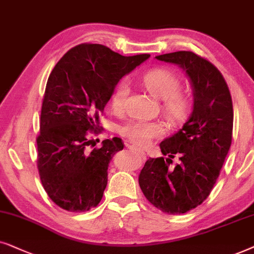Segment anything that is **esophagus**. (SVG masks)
I'll return each mask as SVG.
<instances>
[{
	"label": "esophagus",
	"mask_w": 254,
	"mask_h": 254,
	"mask_svg": "<svg viewBox=\"0 0 254 254\" xmlns=\"http://www.w3.org/2000/svg\"><path fill=\"white\" fill-rule=\"evenodd\" d=\"M129 148H130V150L134 151V152H137V153L139 154V155H141V157H143V158L146 157V154H145V152H144L143 150H140V148H137L136 146H132V145H130Z\"/></svg>",
	"instance_id": "esophagus-1"
}]
</instances>
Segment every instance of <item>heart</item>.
<instances>
[{"label": "heart", "mask_w": 254, "mask_h": 254, "mask_svg": "<svg viewBox=\"0 0 254 254\" xmlns=\"http://www.w3.org/2000/svg\"><path fill=\"white\" fill-rule=\"evenodd\" d=\"M143 83L148 92L162 100V109L172 121H181L186 117L190 108V100L184 90L179 89L180 79L173 70L165 67H157L148 70L143 75ZM129 93V82L127 79H122L116 84L111 96V104L115 110L124 109ZM121 133L137 146H147L154 138L165 133V127L159 121H145L138 118L123 125Z\"/></svg>", "instance_id": "1"}]
</instances>
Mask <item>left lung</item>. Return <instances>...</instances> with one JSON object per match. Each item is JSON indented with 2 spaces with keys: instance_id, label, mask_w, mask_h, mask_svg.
Returning <instances> with one entry per match:
<instances>
[{
  "instance_id": "8db88e82",
  "label": "left lung",
  "mask_w": 254,
  "mask_h": 254,
  "mask_svg": "<svg viewBox=\"0 0 254 254\" xmlns=\"http://www.w3.org/2000/svg\"><path fill=\"white\" fill-rule=\"evenodd\" d=\"M155 58L186 70L194 106L182 129L160 143L166 157L148 159L138 181L152 205L165 214L180 215L200 205L217 181L232 141V99L222 73L203 57L178 51ZM175 156L179 162L171 167Z\"/></svg>"
}]
</instances>
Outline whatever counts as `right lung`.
Instances as JSON below:
<instances>
[{"label": "right lung", "instance_id": "right-lung-1", "mask_svg": "<svg viewBox=\"0 0 254 254\" xmlns=\"http://www.w3.org/2000/svg\"><path fill=\"white\" fill-rule=\"evenodd\" d=\"M150 54L124 57L101 44L83 43L57 63L44 94L37 167L49 197L64 210L97 207L108 184V166L123 150L121 138L94 147L100 116L122 76ZM97 140V139H96Z\"/></svg>", "mask_w": 254, "mask_h": 254}]
</instances>
